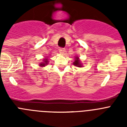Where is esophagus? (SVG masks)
Returning a JSON list of instances; mask_svg holds the SVG:
<instances>
[{"mask_svg":"<svg viewBox=\"0 0 127 127\" xmlns=\"http://www.w3.org/2000/svg\"><path fill=\"white\" fill-rule=\"evenodd\" d=\"M65 49L64 48H60V50H59V51H60V53L61 54H64L65 53Z\"/></svg>","mask_w":127,"mask_h":127,"instance_id":"esophagus-1","label":"esophagus"}]
</instances>
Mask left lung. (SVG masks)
<instances>
[{
    "label": "left lung",
    "mask_w": 127,
    "mask_h": 127,
    "mask_svg": "<svg viewBox=\"0 0 127 127\" xmlns=\"http://www.w3.org/2000/svg\"><path fill=\"white\" fill-rule=\"evenodd\" d=\"M74 65L77 66V67H81V64H80V61H79L78 57H76V60H75L74 62Z\"/></svg>",
    "instance_id": "1"
}]
</instances>
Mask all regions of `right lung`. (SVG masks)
Returning a JSON list of instances; mask_svg holds the SVG:
<instances>
[{"label": "right lung", "mask_w": 127, "mask_h": 127, "mask_svg": "<svg viewBox=\"0 0 127 127\" xmlns=\"http://www.w3.org/2000/svg\"><path fill=\"white\" fill-rule=\"evenodd\" d=\"M47 64H48V60H47V59H44V62H42V64H40V65L45 66Z\"/></svg>", "instance_id": "obj_1"}]
</instances>
